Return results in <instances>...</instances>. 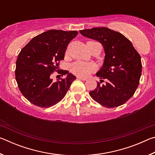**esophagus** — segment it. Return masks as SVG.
Returning a JSON list of instances; mask_svg holds the SVG:
<instances>
[{
  "label": "esophagus",
  "mask_w": 155,
  "mask_h": 155,
  "mask_svg": "<svg viewBox=\"0 0 155 155\" xmlns=\"http://www.w3.org/2000/svg\"><path fill=\"white\" fill-rule=\"evenodd\" d=\"M77 78H78V79L82 80V81H86V80H87V78H84V77H77Z\"/></svg>",
  "instance_id": "esophagus-1"
}]
</instances>
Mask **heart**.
I'll list each match as a JSON object with an SVG mask.
<instances>
[{"label": "heart", "instance_id": "heart-1", "mask_svg": "<svg viewBox=\"0 0 155 155\" xmlns=\"http://www.w3.org/2000/svg\"><path fill=\"white\" fill-rule=\"evenodd\" d=\"M96 70V65L92 63L76 61L70 65L71 72L78 77H87Z\"/></svg>", "mask_w": 155, "mask_h": 155}]
</instances>
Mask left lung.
I'll use <instances>...</instances> for the list:
<instances>
[{
	"mask_svg": "<svg viewBox=\"0 0 155 155\" xmlns=\"http://www.w3.org/2000/svg\"><path fill=\"white\" fill-rule=\"evenodd\" d=\"M79 32L101 42L105 52L103 67L96 73L101 83L90 91V96L107 108L124 104L134 95L140 83L142 68L140 54L125 36L108 28L96 27ZM104 80L106 83L101 85Z\"/></svg>",
	"mask_w": 155,
	"mask_h": 155,
	"instance_id": "obj_1",
	"label": "left lung"
}]
</instances>
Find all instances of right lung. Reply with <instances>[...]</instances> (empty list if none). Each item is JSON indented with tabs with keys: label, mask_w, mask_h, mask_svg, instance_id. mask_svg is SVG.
<instances>
[{
	"label": "right lung",
	"mask_w": 155,
	"mask_h": 155,
	"mask_svg": "<svg viewBox=\"0 0 155 155\" xmlns=\"http://www.w3.org/2000/svg\"><path fill=\"white\" fill-rule=\"evenodd\" d=\"M76 31L50 30L33 38L20 52L15 70L19 90L31 103L41 108L54 105L64 98L76 77L67 70H59L70 41L77 35ZM54 71L65 79L53 82Z\"/></svg>",
	"instance_id": "add662e5"
}]
</instances>
